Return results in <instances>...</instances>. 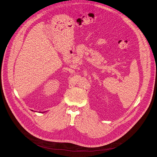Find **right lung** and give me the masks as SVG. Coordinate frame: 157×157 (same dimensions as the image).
<instances>
[{
    "mask_svg": "<svg viewBox=\"0 0 157 157\" xmlns=\"http://www.w3.org/2000/svg\"><path fill=\"white\" fill-rule=\"evenodd\" d=\"M32 111H33V110H32Z\"/></svg>",
    "mask_w": 157,
    "mask_h": 157,
    "instance_id": "add662e5",
    "label": "right lung"
}]
</instances>
